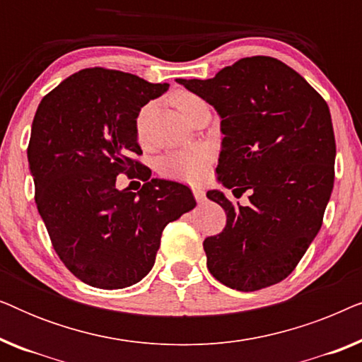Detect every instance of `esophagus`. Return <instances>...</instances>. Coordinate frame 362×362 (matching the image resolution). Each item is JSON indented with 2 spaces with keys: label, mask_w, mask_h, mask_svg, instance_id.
Listing matches in <instances>:
<instances>
[{
  "label": "esophagus",
  "mask_w": 362,
  "mask_h": 362,
  "mask_svg": "<svg viewBox=\"0 0 362 362\" xmlns=\"http://www.w3.org/2000/svg\"><path fill=\"white\" fill-rule=\"evenodd\" d=\"M192 194H194L197 202H204L206 201V191L202 187H192Z\"/></svg>",
  "instance_id": "esophagus-1"
}]
</instances>
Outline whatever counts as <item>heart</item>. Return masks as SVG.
<instances>
[{
    "label": "heart",
    "instance_id": "b5f03b06",
    "mask_svg": "<svg viewBox=\"0 0 362 362\" xmlns=\"http://www.w3.org/2000/svg\"><path fill=\"white\" fill-rule=\"evenodd\" d=\"M201 100L199 97L192 95L189 92H177L173 97V102L177 110L181 112V115L189 108L192 103ZM151 107L146 105L143 107L136 118V130L141 135L143 125H145L148 115H150ZM212 160V153L207 146L194 145L182 148V150H176L168 153L161 158L160 161V171L163 176L171 177V180L177 181H187V182H197L206 176L207 168Z\"/></svg>",
    "mask_w": 362,
    "mask_h": 362
}]
</instances>
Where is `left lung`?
<instances>
[{"label":"left lung","instance_id":"left-lung-1","mask_svg":"<svg viewBox=\"0 0 362 362\" xmlns=\"http://www.w3.org/2000/svg\"><path fill=\"white\" fill-rule=\"evenodd\" d=\"M221 117L217 181L207 191L227 224L207 237V269L221 284L255 291L286 279L318 234L334 182L336 143L323 97L279 59L255 56L216 77L176 78Z\"/></svg>","mask_w":362,"mask_h":362}]
</instances>
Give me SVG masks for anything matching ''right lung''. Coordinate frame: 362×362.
<instances>
[{
  "label": "right lung",
  "instance_id": "obj_1",
  "mask_svg": "<svg viewBox=\"0 0 362 362\" xmlns=\"http://www.w3.org/2000/svg\"><path fill=\"white\" fill-rule=\"evenodd\" d=\"M168 83L93 67L74 74L39 103L28 146L36 206L64 265L83 284L127 288L150 274L161 232L194 209L185 185L145 177L140 191L117 176L143 165L136 118Z\"/></svg>",
  "mask_w": 362,
  "mask_h": 362
}]
</instances>
